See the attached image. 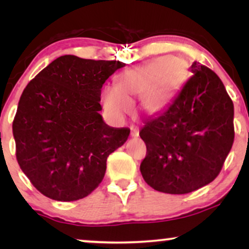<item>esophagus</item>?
Wrapping results in <instances>:
<instances>
[{"mask_svg":"<svg viewBox=\"0 0 249 249\" xmlns=\"http://www.w3.org/2000/svg\"><path fill=\"white\" fill-rule=\"evenodd\" d=\"M130 135H131V137H134V138H137L138 136H139V131H138V129H136V128H132V129H131V132H130Z\"/></svg>","mask_w":249,"mask_h":249,"instance_id":"esophagus-1","label":"esophagus"}]
</instances>
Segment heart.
<instances>
[{
  "label": "heart",
  "instance_id": "b5f03b06",
  "mask_svg": "<svg viewBox=\"0 0 249 249\" xmlns=\"http://www.w3.org/2000/svg\"><path fill=\"white\" fill-rule=\"evenodd\" d=\"M188 72L183 60L170 55L155 57L121 72L117 87L107 86L102 103L108 117L121 121L134 111L132 102L141 98L142 111L148 115L162 112L181 87Z\"/></svg>",
  "mask_w": 249,
  "mask_h": 249
}]
</instances>
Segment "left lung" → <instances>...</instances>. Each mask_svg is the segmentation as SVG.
I'll return each instance as SVG.
<instances>
[{
    "label": "left lung",
    "instance_id": "8db88e82",
    "mask_svg": "<svg viewBox=\"0 0 249 249\" xmlns=\"http://www.w3.org/2000/svg\"><path fill=\"white\" fill-rule=\"evenodd\" d=\"M194 76L169 107L139 132L147 154L141 172L165 194H188L219 175L234 138L233 103L217 74L194 62Z\"/></svg>",
    "mask_w": 249,
    "mask_h": 249
}]
</instances>
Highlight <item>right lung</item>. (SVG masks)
<instances>
[{"mask_svg":"<svg viewBox=\"0 0 249 249\" xmlns=\"http://www.w3.org/2000/svg\"><path fill=\"white\" fill-rule=\"evenodd\" d=\"M125 64L63 55L27 85L13 120L16 155L34 187L51 199L89 195L104 178L107 156L130 129L105 124L101 88Z\"/></svg>","mask_w":249,"mask_h":249,"instance_id":"right-lung-1","label":"right lung"}]
</instances>
